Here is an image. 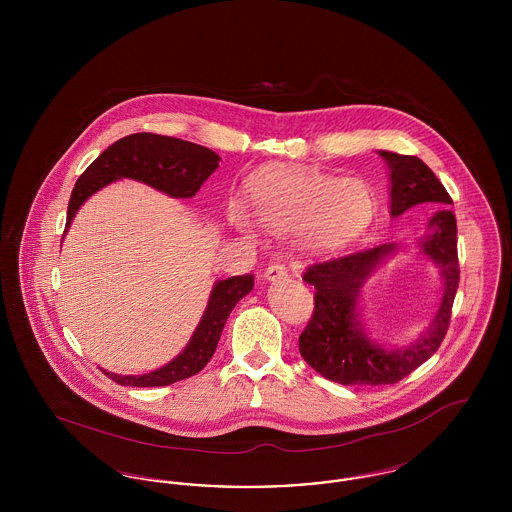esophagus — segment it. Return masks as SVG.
<instances>
[{
  "instance_id": "34e87169",
  "label": "esophagus",
  "mask_w": 512,
  "mask_h": 512,
  "mask_svg": "<svg viewBox=\"0 0 512 512\" xmlns=\"http://www.w3.org/2000/svg\"><path fill=\"white\" fill-rule=\"evenodd\" d=\"M288 276V268L280 263H274L265 270V280L267 282H278V280H284Z\"/></svg>"
}]
</instances>
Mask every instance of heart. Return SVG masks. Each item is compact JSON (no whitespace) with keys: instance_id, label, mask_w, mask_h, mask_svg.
I'll use <instances>...</instances> for the list:
<instances>
[{"instance_id":"b5f03b06","label":"heart","mask_w":512,"mask_h":512,"mask_svg":"<svg viewBox=\"0 0 512 512\" xmlns=\"http://www.w3.org/2000/svg\"><path fill=\"white\" fill-rule=\"evenodd\" d=\"M247 194L251 211L263 228L290 230L293 242L307 251H326L349 242L361 230L372 203L361 180L332 178L303 167L261 172L249 182ZM228 215L236 228L249 236L255 234V220L244 201L232 199Z\"/></svg>"}]
</instances>
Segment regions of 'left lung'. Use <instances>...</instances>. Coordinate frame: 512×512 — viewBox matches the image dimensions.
<instances>
[{
  "label": "left lung",
  "instance_id": "1",
  "mask_svg": "<svg viewBox=\"0 0 512 512\" xmlns=\"http://www.w3.org/2000/svg\"><path fill=\"white\" fill-rule=\"evenodd\" d=\"M376 153L390 171L391 217L413 207L432 211L416 249L438 268L441 299L430 326L416 340L388 347L366 334L359 303L366 280L403 247L395 242L376 245L309 267L303 280L317 290L315 313L299 336V353L318 374L343 386L395 384L426 363L447 334L459 288L457 219L449 209L453 201L447 190L418 157L386 149Z\"/></svg>",
  "mask_w": 512,
  "mask_h": 512
}]
</instances>
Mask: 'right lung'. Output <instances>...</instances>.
Returning a JSON list of instances; mask_svg holds the SVG:
<instances>
[{
  "label": "right lung",
  "mask_w": 512,
  "mask_h": 512,
  "mask_svg": "<svg viewBox=\"0 0 512 512\" xmlns=\"http://www.w3.org/2000/svg\"><path fill=\"white\" fill-rule=\"evenodd\" d=\"M219 161L220 157L213 149L186 140L149 132L130 134L107 147L78 178L69 201L67 230L86 199L115 180L132 178L163 194L188 199L194 197L203 182L219 169ZM251 290L253 274L217 280L192 338L171 363L136 376L103 372L113 382L134 388L169 386L194 376L213 357L226 318L230 317L236 303Z\"/></svg>",
  "instance_id": "right-lung-1"
}]
</instances>
